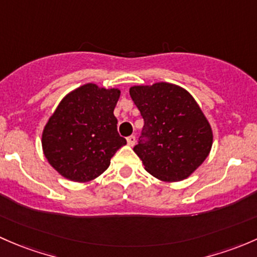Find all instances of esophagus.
<instances>
[{"label": "esophagus", "mask_w": 257, "mask_h": 257, "mask_svg": "<svg viewBox=\"0 0 257 257\" xmlns=\"http://www.w3.org/2000/svg\"><path fill=\"white\" fill-rule=\"evenodd\" d=\"M135 144H136V136L135 135H131V136L127 137V145L128 146H135Z\"/></svg>", "instance_id": "esophagus-1"}]
</instances>
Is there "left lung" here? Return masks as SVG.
Listing matches in <instances>:
<instances>
[{"label":"left lung","mask_w":257,"mask_h":257,"mask_svg":"<svg viewBox=\"0 0 257 257\" xmlns=\"http://www.w3.org/2000/svg\"><path fill=\"white\" fill-rule=\"evenodd\" d=\"M130 96L145 125L135 153L145 169L165 182L188 178L208 157L213 131L194 97L171 83L136 85Z\"/></svg>","instance_id":"8db88e82"}]
</instances>
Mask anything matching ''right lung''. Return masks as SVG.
Returning <instances> with one entry per match:
<instances>
[{"mask_svg": "<svg viewBox=\"0 0 257 257\" xmlns=\"http://www.w3.org/2000/svg\"><path fill=\"white\" fill-rule=\"evenodd\" d=\"M120 92L88 83L63 97L42 134L44 156L60 176L79 183L92 181L125 146L113 115Z\"/></svg>", "mask_w": 257, "mask_h": 257, "instance_id": "obj_1", "label": "right lung"}]
</instances>
